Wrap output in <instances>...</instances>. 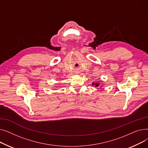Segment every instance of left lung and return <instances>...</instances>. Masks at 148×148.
Returning a JSON list of instances; mask_svg holds the SVG:
<instances>
[{
    "mask_svg": "<svg viewBox=\"0 0 148 148\" xmlns=\"http://www.w3.org/2000/svg\"><path fill=\"white\" fill-rule=\"evenodd\" d=\"M92 84H93V85L95 84L96 87H97V86H99V85L98 83H95V84H94V83H92Z\"/></svg>",
    "mask_w": 148,
    "mask_h": 148,
    "instance_id": "8db88e82",
    "label": "left lung"
}]
</instances>
